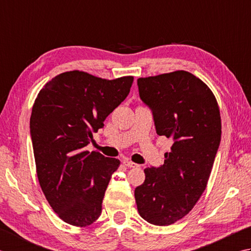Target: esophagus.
I'll use <instances>...</instances> for the list:
<instances>
[{
    "label": "esophagus",
    "instance_id": "esophagus-1",
    "mask_svg": "<svg viewBox=\"0 0 251 251\" xmlns=\"http://www.w3.org/2000/svg\"><path fill=\"white\" fill-rule=\"evenodd\" d=\"M124 165L126 167H129V168H137V167H140L139 165H137V163H134V162H132L130 160H125L124 161Z\"/></svg>",
    "mask_w": 251,
    "mask_h": 251
}]
</instances>
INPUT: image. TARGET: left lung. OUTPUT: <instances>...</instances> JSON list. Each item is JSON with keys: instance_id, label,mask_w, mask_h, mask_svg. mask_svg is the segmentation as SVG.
<instances>
[{"instance_id": "1", "label": "left lung", "mask_w": 251, "mask_h": 251, "mask_svg": "<svg viewBox=\"0 0 251 251\" xmlns=\"http://www.w3.org/2000/svg\"><path fill=\"white\" fill-rule=\"evenodd\" d=\"M156 132L173 141L163 165L146 168L134 191L140 216L165 226L185 217L206 190L221 141V117L211 90L184 70L137 79Z\"/></svg>"}]
</instances>
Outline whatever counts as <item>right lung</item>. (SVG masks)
<instances>
[{
    "label": "right lung",
    "instance_id": "add662e5",
    "mask_svg": "<svg viewBox=\"0 0 251 251\" xmlns=\"http://www.w3.org/2000/svg\"><path fill=\"white\" fill-rule=\"evenodd\" d=\"M132 83L130 75L106 80L67 71L49 81L34 101L30 135L40 186L53 210L71 226H88L100 216L120 161L85 147Z\"/></svg>",
    "mask_w": 251,
    "mask_h": 251
}]
</instances>
